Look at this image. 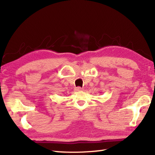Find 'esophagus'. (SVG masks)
I'll list each match as a JSON object with an SVG mask.
<instances>
[{
    "label": "esophagus",
    "mask_w": 155,
    "mask_h": 155,
    "mask_svg": "<svg viewBox=\"0 0 155 155\" xmlns=\"http://www.w3.org/2000/svg\"><path fill=\"white\" fill-rule=\"evenodd\" d=\"M82 90H83V88L80 87H77V88H75V91H82Z\"/></svg>",
    "instance_id": "1"
}]
</instances>
